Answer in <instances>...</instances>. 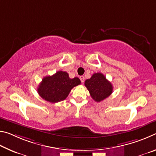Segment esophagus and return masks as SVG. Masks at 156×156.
Masks as SVG:
<instances>
[{"label": "esophagus", "instance_id": "1", "mask_svg": "<svg viewBox=\"0 0 156 156\" xmlns=\"http://www.w3.org/2000/svg\"><path fill=\"white\" fill-rule=\"evenodd\" d=\"M80 80L82 83H84V77L83 76H80Z\"/></svg>", "mask_w": 156, "mask_h": 156}]
</instances>
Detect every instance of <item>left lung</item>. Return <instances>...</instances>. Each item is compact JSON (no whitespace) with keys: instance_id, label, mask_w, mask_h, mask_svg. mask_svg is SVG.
Returning <instances> with one entry per match:
<instances>
[{"instance_id":"left-lung-1","label":"left lung","mask_w":156,"mask_h":156,"mask_svg":"<svg viewBox=\"0 0 156 156\" xmlns=\"http://www.w3.org/2000/svg\"><path fill=\"white\" fill-rule=\"evenodd\" d=\"M84 85L92 98L98 102L106 99L113 92L112 83L101 73H94L91 78L85 80Z\"/></svg>"}]
</instances>
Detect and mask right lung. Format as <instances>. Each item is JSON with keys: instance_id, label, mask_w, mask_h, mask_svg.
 I'll return each mask as SVG.
<instances>
[{"instance_id": "add662e5", "label": "right lung", "mask_w": 156, "mask_h": 156, "mask_svg": "<svg viewBox=\"0 0 156 156\" xmlns=\"http://www.w3.org/2000/svg\"><path fill=\"white\" fill-rule=\"evenodd\" d=\"M80 84L78 78H70L67 72L59 71L53 76L44 77L37 90L42 98L56 103L66 99L72 89Z\"/></svg>"}]
</instances>
